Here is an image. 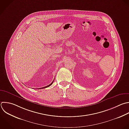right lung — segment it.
I'll return each instance as SVG.
<instances>
[{"mask_svg": "<svg viewBox=\"0 0 129 129\" xmlns=\"http://www.w3.org/2000/svg\"><path fill=\"white\" fill-rule=\"evenodd\" d=\"M53 81H54V80L52 81V82L50 84H49V85H48V86H45V87H42V88H47V87H49L50 85H52V84L53 83ZM40 89V88H39Z\"/></svg>", "mask_w": 129, "mask_h": 129, "instance_id": "add662e5", "label": "right lung"}]
</instances>
